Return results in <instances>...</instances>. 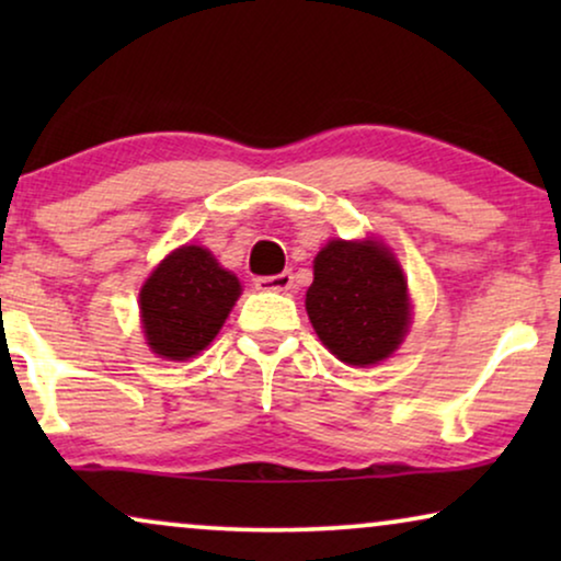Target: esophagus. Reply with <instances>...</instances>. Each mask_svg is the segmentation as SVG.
<instances>
[{
	"label": "esophagus",
	"mask_w": 561,
	"mask_h": 561,
	"mask_svg": "<svg viewBox=\"0 0 561 561\" xmlns=\"http://www.w3.org/2000/svg\"><path fill=\"white\" fill-rule=\"evenodd\" d=\"M294 286V275L288 271L278 273V275H263V278H255V288L265 290V294H283Z\"/></svg>",
	"instance_id": "obj_1"
}]
</instances>
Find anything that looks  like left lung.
<instances>
[{"label": "left lung", "instance_id": "obj_1", "mask_svg": "<svg viewBox=\"0 0 561 561\" xmlns=\"http://www.w3.org/2000/svg\"><path fill=\"white\" fill-rule=\"evenodd\" d=\"M306 311L319 340L347 365H378L411 324L403 267L380 240H332L313 257Z\"/></svg>", "mask_w": 561, "mask_h": 561}]
</instances>
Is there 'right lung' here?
<instances>
[{
  "label": "right lung",
  "instance_id": "1",
  "mask_svg": "<svg viewBox=\"0 0 561 561\" xmlns=\"http://www.w3.org/2000/svg\"><path fill=\"white\" fill-rule=\"evenodd\" d=\"M242 294L234 273L206 248L173 250L140 288V319L148 347L158 357L188 359L219 334Z\"/></svg>",
  "mask_w": 561,
  "mask_h": 561
}]
</instances>
